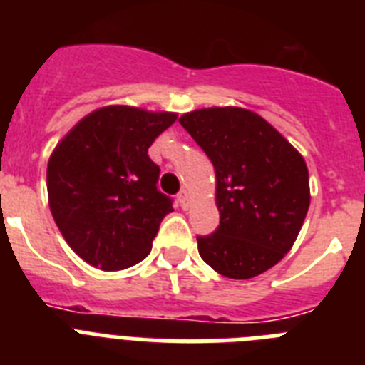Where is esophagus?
Instances as JSON below:
<instances>
[{
	"mask_svg": "<svg viewBox=\"0 0 365 365\" xmlns=\"http://www.w3.org/2000/svg\"><path fill=\"white\" fill-rule=\"evenodd\" d=\"M178 200H180V206H182L183 210H187L189 207V191L187 189H182V191H180V195H178Z\"/></svg>",
	"mask_w": 365,
	"mask_h": 365,
	"instance_id": "1",
	"label": "esophagus"
}]
</instances>
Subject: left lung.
I'll return each instance as SVG.
<instances>
[{"mask_svg": "<svg viewBox=\"0 0 365 365\" xmlns=\"http://www.w3.org/2000/svg\"><path fill=\"white\" fill-rule=\"evenodd\" d=\"M215 168L219 228L197 237L213 271L247 280L277 265L295 243L310 207L304 158L258 113L204 107L180 116Z\"/></svg>", "mask_w": 365, "mask_h": 365, "instance_id": "left-lung-1", "label": "left lung"}]
</instances>
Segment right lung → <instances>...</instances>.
Listing matches in <instances>:
<instances>
[{
	"label": "right lung",
	"mask_w": 365,
	"mask_h": 365,
	"mask_svg": "<svg viewBox=\"0 0 365 365\" xmlns=\"http://www.w3.org/2000/svg\"><path fill=\"white\" fill-rule=\"evenodd\" d=\"M176 118L133 106L100 107L51 152L46 173L51 215L88 265L122 271L152 250L173 204L155 187L159 167L148 148Z\"/></svg>",
	"instance_id": "1"
}]
</instances>
